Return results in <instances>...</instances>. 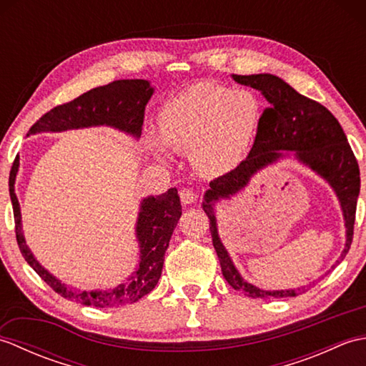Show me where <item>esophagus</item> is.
I'll return each instance as SVG.
<instances>
[{
	"label": "esophagus",
	"instance_id": "1",
	"mask_svg": "<svg viewBox=\"0 0 366 366\" xmlns=\"http://www.w3.org/2000/svg\"><path fill=\"white\" fill-rule=\"evenodd\" d=\"M179 197H181L182 204H192L197 201L198 193L193 189H182L181 192H179Z\"/></svg>",
	"mask_w": 366,
	"mask_h": 366
}]
</instances>
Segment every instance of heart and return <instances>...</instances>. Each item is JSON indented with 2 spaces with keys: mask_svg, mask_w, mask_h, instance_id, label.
I'll list each match as a JSON object with an SVG mask.
<instances>
[{
  "mask_svg": "<svg viewBox=\"0 0 366 366\" xmlns=\"http://www.w3.org/2000/svg\"><path fill=\"white\" fill-rule=\"evenodd\" d=\"M259 119L261 105L253 92L198 83L162 107L160 135L166 142L152 135V143L162 157H168L167 143L190 151L198 171L219 176L242 160Z\"/></svg>",
  "mask_w": 366,
  "mask_h": 366,
  "instance_id": "b5f03b06",
  "label": "heart"
}]
</instances>
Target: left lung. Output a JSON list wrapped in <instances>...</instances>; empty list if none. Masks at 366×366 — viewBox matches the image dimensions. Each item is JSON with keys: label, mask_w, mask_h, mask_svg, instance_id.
<instances>
[{"label": "left lung", "mask_w": 366, "mask_h": 366, "mask_svg": "<svg viewBox=\"0 0 366 366\" xmlns=\"http://www.w3.org/2000/svg\"><path fill=\"white\" fill-rule=\"evenodd\" d=\"M232 79L239 84L261 91L269 107L261 116L248 157L229 173L209 184L211 189L204 195L203 209L209 217L212 244L220 259L222 274L236 291L252 299L295 297L300 291H266L245 282L220 240L214 212L215 201L236 195L247 187L253 174L285 157L283 151H292L295 159L325 179L337 193L346 227L345 250L337 261L340 262L352 244L357 198L360 193L359 163L340 122L324 105L299 94L286 81L272 74L232 75Z\"/></svg>", "instance_id": "8db88e82"}]
</instances>
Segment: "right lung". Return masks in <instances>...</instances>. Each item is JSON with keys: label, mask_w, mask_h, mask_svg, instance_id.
Masks as SVG:
<instances>
[{"label": "right lung", "mask_w": 366, "mask_h": 366, "mask_svg": "<svg viewBox=\"0 0 366 366\" xmlns=\"http://www.w3.org/2000/svg\"><path fill=\"white\" fill-rule=\"evenodd\" d=\"M152 94L154 88L147 80H116L105 86L84 92L72 102L51 108L29 129L28 135L108 126L126 132L134 138H139L144 121V108ZM19 165L20 159L17 155L9 174V195L14 207L17 244L25 261L54 292L63 295L64 299L80 302L83 305L113 308L134 303L154 290L162 275L163 259H165L171 234L182 215V206L176 189H169L159 197H147L142 201L135 229L139 244V262L127 282L110 291H75L44 269L25 242L21 231L20 204L14 187Z\"/></svg>", "instance_id": "add662e5"}]
</instances>
